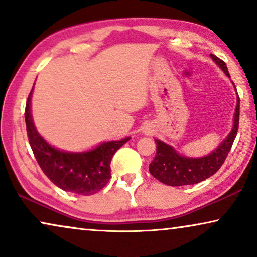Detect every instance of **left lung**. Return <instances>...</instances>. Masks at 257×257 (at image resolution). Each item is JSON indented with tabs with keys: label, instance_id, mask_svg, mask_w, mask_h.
Returning a JSON list of instances; mask_svg holds the SVG:
<instances>
[{
	"label": "left lung",
	"instance_id": "obj_1",
	"mask_svg": "<svg viewBox=\"0 0 257 257\" xmlns=\"http://www.w3.org/2000/svg\"><path fill=\"white\" fill-rule=\"evenodd\" d=\"M210 57L228 77H230L226 63L222 59L213 54H210ZM238 120H240V98L237 96L233 128L227 138L217 146V149L206 157L187 158L180 156L173 147L159 139H156L157 154L150 164V173L168 186L194 185L212 177L220 170L229 153L235 137L237 135Z\"/></svg>",
	"mask_w": 257,
	"mask_h": 257
}]
</instances>
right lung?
I'll return each instance as SVG.
<instances>
[{
  "label": "right lung",
  "instance_id": "1",
  "mask_svg": "<svg viewBox=\"0 0 257 257\" xmlns=\"http://www.w3.org/2000/svg\"><path fill=\"white\" fill-rule=\"evenodd\" d=\"M31 93L33 90L28 97L24 117L31 150L43 173L65 192L80 195H92L99 192L111 178L112 157L128 142L130 137L101 143L86 152L72 153L55 149L42 138L35 127L30 113Z\"/></svg>",
  "mask_w": 257,
  "mask_h": 257
}]
</instances>
